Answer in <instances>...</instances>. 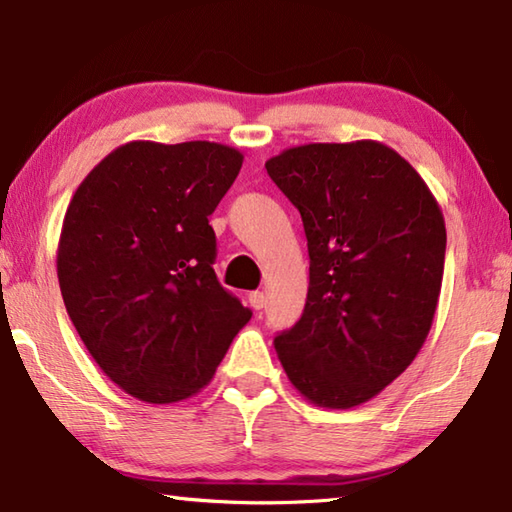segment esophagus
<instances>
[{"label":"esophagus","instance_id":"1","mask_svg":"<svg viewBox=\"0 0 512 512\" xmlns=\"http://www.w3.org/2000/svg\"><path fill=\"white\" fill-rule=\"evenodd\" d=\"M248 302H250V307L253 309H264V305H266V296L262 291H253V293H248Z\"/></svg>","mask_w":512,"mask_h":512}]
</instances>
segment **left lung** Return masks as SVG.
Instances as JSON below:
<instances>
[{"label":"left lung","mask_w":512,"mask_h":512,"mask_svg":"<svg viewBox=\"0 0 512 512\" xmlns=\"http://www.w3.org/2000/svg\"><path fill=\"white\" fill-rule=\"evenodd\" d=\"M298 207L309 291L275 350L296 391L352 409L397 379L427 341L447 232L431 189L391 146L302 144L266 162Z\"/></svg>","instance_id":"8db88e82"}]
</instances>
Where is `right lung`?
<instances>
[{"label":"right lung","instance_id":"right-lung-1","mask_svg":"<svg viewBox=\"0 0 512 512\" xmlns=\"http://www.w3.org/2000/svg\"><path fill=\"white\" fill-rule=\"evenodd\" d=\"M241 162L216 142H128L69 201L56 257L67 314L99 368L137 400L196 395L253 316L216 280L207 221Z\"/></svg>","mask_w":512,"mask_h":512}]
</instances>
